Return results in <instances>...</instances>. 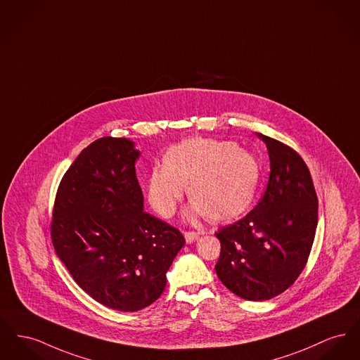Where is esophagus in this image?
Instances as JSON below:
<instances>
[{"instance_id": "obj_1", "label": "esophagus", "mask_w": 360, "mask_h": 360, "mask_svg": "<svg viewBox=\"0 0 360 360\" xmlns=\"http://www.w3.org/2000/svg\"><path fill=\"white\" fill-rule=\"evenodd\" d=\"M198 239V233H194V231H188L185 233V240L188 245H191L193 242H195Z\"/></svg>"}]
</instances>
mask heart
<instances>
[{"mask_svg":"<svg viewBox=\"0 0 360 360\" xmlns=\"http://www.w3.org/2000/svg\"><path fill=\"white\" fill-rule=\"evenodd\" d=\"M259 163L233 141L191 137L171 146L163 167H153L147 179L150 207L171 216L188 188V217L207 214L214 223L233 220L249 210L259 182Z\"/></svg>","mask_w":360,"mask_h":360,"instance_id":"b5f03b06","label":"heart"}]
</instances>
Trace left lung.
<instances>
[{"instance_id": "left-lung-1", "label": "left lung", "mask_w": 360, "mask_h": 360, "mask_svg": "<svg viewBox=\"0 0 360 360\" xmlns=\"http://www.w3.org/2000/svg\"><path fill=\"white\" fill-rule=\"evenodd\" d=\"M266 144L271 174L253 211L216 236L221 252L216 274L248 300H268L284 292L303 271L318 223V200L310 171L288 146L257 133Z\"/></svg>"}]
</instances>
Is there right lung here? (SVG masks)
Listing matches in <instances>:
<instances>
[{
	"instance_id": "obj_1",
	"label": "right lung",
	"mask_w": 360,
	"mask_h": 360,
	"mask_svg": "<svg viewBox=\"0 0 360 360\" xmlns=\"http://www.w3.org/2000/svg\"><path fill=\"white\" fill-rule=\"evenodd\" d=\"M127 139L103 137L80 152L57 191L51 239L73 280L118 311L152 304L185 245L176 229L144 212Z\"/></svg>"
}]
</instances>
